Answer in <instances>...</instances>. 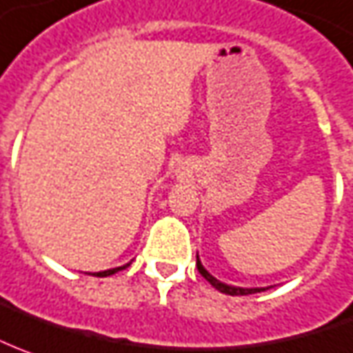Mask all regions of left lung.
I'll list each match as a JSON object with an SVG mask.
<instances>
[{
  "label": "left lung",
  "instance_id": "1",
  "mask_svg": "<svg viewBox=\"0 0 353 353\" xmlns=\"http://www.w3.org/2000/svg\"><path fill=\"white\" fill-rule=\"evenodd\" d=\"M196 268H199V272L203 274V276L207 278L208 282L212 284V286L216 288L218 292H222V294H228V296H249V294H257V292H265L267 288H239V286H230V284H224V282H220L216 278L212 276L210 272H208L207 268L203 267V263L199 261V255H196Z\"/></svg>",
  "mask_w": 353,
  "mask_h": 353
}]
</instances>
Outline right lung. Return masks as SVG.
I'll use <instances>...</instances> for the list:
<instances>
[{"label":"right lung","mask_w":353,"mask_h":353,"mask_svg":"<svg viewBox=\"0 0 353 353\" xmlns=\"http://www.w3.org/2000/svg\"><path fill=\"white\" fill-rule=\"evenodd\" d=\"M131 265V263H127V265H123V267H117V268H110V270H102V272H94L96 276H110V274H116L117 270H123V268H127Z\"/></svg>","instance_id":"right-lung-1"}]
</instances>
